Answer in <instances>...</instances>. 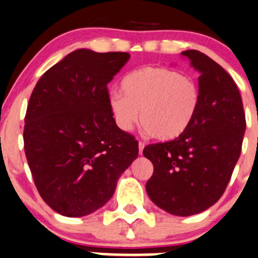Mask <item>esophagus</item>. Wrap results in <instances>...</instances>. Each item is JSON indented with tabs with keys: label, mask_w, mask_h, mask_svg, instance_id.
<instances>
[{
	"label": "esophagus",
	"mask_w": 258,
	"mask_h": 258,
	"mask_svg": "<svg viewBox=\"0 0 258 258\" xmlns=\"http://www.w3.org/2000/svg\"><path fill=\"white\" fill-rule=\"evenodd\" d=\"M143 148H144V143L142 142V141H140V142H138V149H140V154H142V153H143Z\"/></svg>",
	"instance_id": "1"
}]
</instances>
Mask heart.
I'll return each mask as SVG.
<instances>
[{"label": "heart", "mask_w": 258, "mask_h": 258, "mask_svg": "<svg viewBox=\"0 0 258 258\" xmlns=\"http://www.w3.org/2000/svg\"><path fill=\"white\" fill-rule=\"evenodd\" d=\"M122 94L110 97L117 124L128 131L140 117L144 132L161 141L180 137L196 116L200 87L194 78L164 67H142L121 81Z\"/></svg>", "instance_id": "obj_1"}]
</instances>
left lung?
<instances>
[{
  "label": "left lung",
  "instance_id": "8db88e82",
  "mask_svg": "<svg viewBox=\"0 0 258 258\" xmlns=\"http://www.w3.org/2000/svg\"><path fill=\"white\" fill-rule=\"evenodd\" d=\"M181 55L200 73L198 111L180 137L148 144L143 154L154 166L146 185L149 198L168 213L187 217L223 196L241 153L246 120L230 75L201 51Z\"/></svg>",
  "mask_w": 258,
  "mask_h": 258
}]
</instances>
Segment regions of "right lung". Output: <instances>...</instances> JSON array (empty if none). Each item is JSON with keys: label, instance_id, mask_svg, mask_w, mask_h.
Segmentation results:
<instances>
[{"label": "right lung", "instance_id": "1", "mask_svg": "<svg viewBox=\"0 0 258 258\" xmlns=\"http://www.w3.org/2000/svg\"><path fill=\"white\" fill-rule=\"evenodd\" d=\"M127 52L79 49L47 70L28 103L24 152L42 200L64 217L93 213L138 157V142L112 117L107 83Z\"/></svg>", "mask_w": 258, "mask_h": 258}]
</instances>
